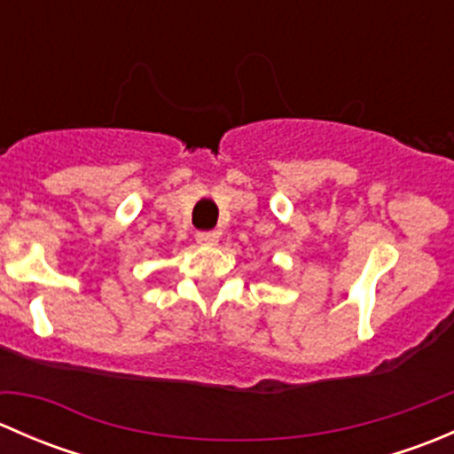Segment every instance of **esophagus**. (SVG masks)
Segmentation results:
<instances>
[{
	"label": "esophagus",
	"instance_id": "1",
	"mask_svg": "<svg viewBox=\"0 0 454 454\" xmlns=\"http://www.w3.org/2000/svg\"><path fill=\"white\" fill-rule=\"evenodd\" d=\"M195 239H198V244H201V246H215L219 241V232L201 231L195 235Z\"/></svg>",
	"mask_w": 454,
	"mask_h": 454
}]
</instances>
